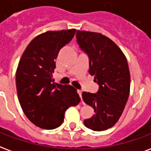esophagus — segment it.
Returning a JSON list of instances; mask_svg holds the SVG:
<instances>
[{
    "label": "esophagus",
    "instance_id": "34e87169",
    "mask_svg": "<svg viewBox=\"0 0 151 151\" xmlns=\"http://www.w3.org/2000/svg\"><path fill=\"white\" fill-rule=\"evenodd\" d=\"M77 92H78V94L80 95V98H81L82 97V91L81 90H77Z\"/></svg>",
    "mask_w": 151,
    "mask_h": 151
}]
</instances>
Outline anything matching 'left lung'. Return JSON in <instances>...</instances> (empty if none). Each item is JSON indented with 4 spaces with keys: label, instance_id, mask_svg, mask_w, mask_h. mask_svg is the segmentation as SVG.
I'll list each match as a JSON object with an SVG mask.
<instances>
[{
    "label": "left lung",
    "instance_id": "left-lung-1",
    "mask_svg": "<svg viewBox=\"0 0 151 151\" xmlns=\"http://www.w3.org/2000/svg\"><path fill=\"white\" fill-rule=\"evenodd\" d=\"M76 41L88 56V72L99 84L96 93H82L83 101L95 112L83 123L94 131L106 130L119 120L128 101L130 88L128 63L116 44L100 33L77 30Z\"/></svg>",
    "mask_w": 151,
    "mask_h": 151
}]
</instances>
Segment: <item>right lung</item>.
I'll use <instances>...</instances> for the list:
<instances>
[{
    "label": "right lung",
    "instance_id": "1",
    "mask_svg": "<svg viewBox=\"0 0 151 151\" xmlns=\"http://www.w3.org/2000/svg\"><path fill=\"white\" fill-rule=\"evenodd\" d=\"M76 29L47 31L30 42L16 72L19 103L25 115L39 128L53 129L62 125L65 111L80 103L77 90L52 79L60 49L69 43Z\"/></svg>",
    "mask_w": 151,
    "mask_h": 151
}]
</instances>
